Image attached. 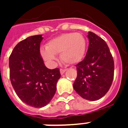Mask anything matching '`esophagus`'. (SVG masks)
Segmentation results:
<instances>
[{"instance_id": "obj_1", "label": "esophagus", "mask_w": 128, "mask_h": 128, "mask_svg": "<svg viewBox=\"0 0 128 128\" xmlns=\"http://www.w3.org/2000/svg\"><path fill=\"white\" fill-rule=\"evenodd\" d=\"M66 69H63V68H61V69H60V74H63L64 73V72H66Z\"/></svg>"}]
</instances>
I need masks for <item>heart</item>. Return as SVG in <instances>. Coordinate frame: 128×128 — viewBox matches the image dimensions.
<instances>
[{
    "label": "heart",
    "instance_id": "b5f03b06",
    "mask_svg": "<svg viewBox=\"0 0 128 128\" xmlns=\"http://www.w3.org/2000/svg\"><path fill=\"white\" fill-rule=\"evenodd\" d=\"M86 42L80 33H66L52 39L41 50V55L48 62L56 60V54L60 53L61 60L66 64H76L84 57Z\"/></svg>",
    "mask_w": 128,
    "mask_h": 128
}]
</instances>
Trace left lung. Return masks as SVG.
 Listing matches in <instances>:
<instances>
[{"mask_svg":"<svg viewBox=\"0 0 128 128\" xmlns=\"http://www.w3.org/2000/svg\"><path fill=\"white\" fill-rule=\"evenodd\" d=\"M89 46L85 58L76 64L77 77L73 84L75 91L90 101L100 99L113 82L114 62L104 40L89 32Z\"/></svg>","mask_w":128,"mask_h":128,"instance_id":"1","label":"left lung"}]
</instances>
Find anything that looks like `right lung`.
Returning a JSON list of instances; mask_svg holds the SVG:
<instances>
[{"instance_id": "obj_1", "label": "right lung", "mask_w": 128, "mask_h": 128, "mask_svg": "<svg viewBox=\"0 0 128 128\" xmlns=\"http://www.w3.org/2000/svg\"><path fill=\"white\" fill-rule=\"evenodd\" d=\"M42 35L28 37L16 45L9 57L10 79L20 99L34 108L47 105L54 97L60 78L59 68L45 66L40 55Z\"/></svg>"}]
</instances>
